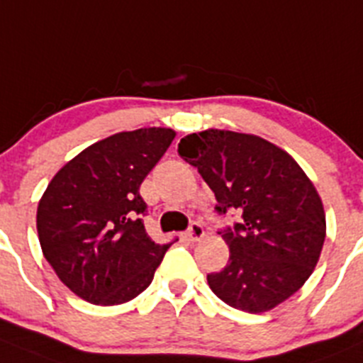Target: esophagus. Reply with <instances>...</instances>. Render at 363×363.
<instances>
[{
  "label": "esophagus",
  "instance_id": "1",
  "mask_svg": "<svg viewBox=\"0 0 363 363\" xmlns=\"http://www.w3.org/2000/svg\"><path fill=\"white\" fill-rule=\"evenodd\" d=\"M187 237L192 242H198V240H201L205 237V230H203V226L199 223H192L187 231Z\"/></svg>",
  "mask_w": 363,
  "mask_h": 363
}]
</instances>
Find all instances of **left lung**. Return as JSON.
<instances>
[{
  "label": "left lung",
  "instance_id": "left-lung-1",
  "mask_svg": "<svg viewBox=\"0 0 363 363\" xmlns=\"http://www.w3.org/2000/svg\"><path fill=\"white\" fill-rule=\"evenodd\" d=\"M216 194V210L242 220L219 231L230 260L206 276L213 294L250 313L272 310L305 285L326 239V213L298 162L251 133L210 128L178 144Z\"/></svg>",
  "mask_w": 363,
  "mask_h": 363
}]
</instances>
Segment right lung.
I'll list each match as a JSON object with an SVG mask.
<instances>
[{
	"label": "right lung",
	"mask_w": 363,
	"mask_h": 363,
	"mask_svg": "<svg viewBox=\"0 0 363 363\" xmlns=\"http://www.w3.org/2000/svg\"><path fill=\"white\" fill-rule=\"evenodd\" d=\"M176 137L171 128L121 132L69 160L40 198L44 258L69 291L92 305L132 301L146 291L169 244L144 230L140 184Z\"/></svg>",
	"instance_id": "right-lung-1"
}]
</instances>
